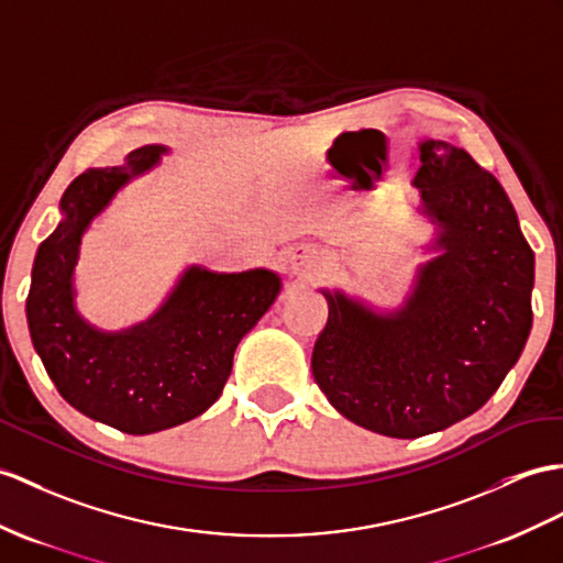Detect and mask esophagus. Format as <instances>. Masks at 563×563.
Wrapping results in <instances>:
<instances>
[{
    "instance_id": "esophagus-1",
    "label": "esophagus",
    "mask_w": 563,
    "mask_h": 563,
    "mask_svg": "<svg viewBox=\"0 0 563 563\" xmlns=\"http://www.w3.org/2000/svg\"><path fill=\"white\" fill-rule=\"evenodd\" d=\"M289 269L298 279H312L320 272V255L310 245H298L289 255Z\"/></svg>"
}]
</instances>
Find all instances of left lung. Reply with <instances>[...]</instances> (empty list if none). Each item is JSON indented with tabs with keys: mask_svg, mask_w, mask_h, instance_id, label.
<instances>
[{
	"mask_svg": "<svg viewBox=\"0 0 563 563\" xmlns=\"http://www.w3.org/2000/svg\"><path fill=\"white\" fill-rule=\"evenodd\" d=\"M418 212L434 253L404 306L379 312L322 289L329 318L312 377L341 416L396 440L446 430L483 408L523 351L534 253L495 176L446 141H420Z\"/></svg>",
	"mask_w": 563,
	"mask_h": 563,
	"instance_id": "8db88e82",
	"label": "left lung"
}]
</instances>
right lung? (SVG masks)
I'll return each mask as SVG.
<instances>
[{
  "label": "right lung",
  "instance_id": "add662e5",
  "mask_svg": "<svg viewBox=\"0 0 563 563\" xmlns=\"http://www.w3.org/2000/svg\"><path fill=\"white\" fill-rule=\"evenodd\" d=\"M169 147L143 145L121 167L88 169L64 190L62 222L40 243L25 318L54 387L80 413L126 434H153L205 413L222 394L239 341L282 291L272 269L190 265L145 322L102 332L76 310L74 269L92 219Z\"/></svg>",
  "mask_w": 563,
  "mask_h": 563
}]
</instances>
